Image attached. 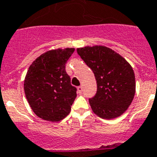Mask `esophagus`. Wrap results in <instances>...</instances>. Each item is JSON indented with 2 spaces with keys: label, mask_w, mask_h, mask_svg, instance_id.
Here are the masks:
<instances>
[{
  "label": "esophagus",
  "mask_w": 157,
  "mask_h": 157,
  "mask_svg": "<svg viewBox=\"0 0 157 157\" xmlns=\"http://www.w3.org/2000/svg\"><path fill=\"white\" fill-rule=\"evenodd\" d=\"M77 91L78 94H82V86H78L77 88Z\"/></svg>",
  "instance_id": "esophagus-1"
}]
</instances>
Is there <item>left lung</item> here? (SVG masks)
Masks as SVG:
<instances>
[{"label": "left lung", "instance_id": "left-lung-1", "mask_svg": "<svg viewBox=\"0 0 157 157\" xmlns=\"http://www.w3.org/2000/svg\"><path fill=\"white\" fill-rule=\"evenodd\" d=\"M77 53L96 79L97 92L89 99L93 112L106 120L122 116L136 93L132 66L116 51L103 46L78 48Z\"/></svg>", "mask_w": 157, "mask_h": 157}]
</instances>
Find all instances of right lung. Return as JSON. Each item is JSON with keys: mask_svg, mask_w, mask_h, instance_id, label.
I'll return each mask as SVG.
<instances>
[{"mask_svg": "<svg viewBox=\"0 0 157 157\" xmlns=\"http://www.w3.org/2000/svg\"><path fill=\"white\" fill-rule=\"evenodd\" d=\"M75 48L56 49L33 61L24 81L27 101L36 116L58 122L69 115L77 94L66 72V63Z\"/></svg>", "mask_w": 157, "mask_h": 157, "instance_id": "add662e5", "label": "right lung"}]
</instances>
